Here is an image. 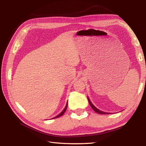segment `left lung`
Returning a JSON list of instances; mask_svg holds the SVG:
<instances>
[{"label":"left lung","instance_id":"1","mask_svg":"<svg viewBox=\"0 0 146 146\" xmlns=\"http://www.w3.org/2000/svg\"><path fill=\"white\" fill-rule=\"evenodd\" d=\"M88 102H89V104L90 105L91 107L92 108V109L94 110L95 111V112H97V113H98L99 114H109L110 113H107V112H105V111H101L100 110H98L97 108H96L94 106V105L92 104V102H90V99L88 98Z\"/></svg>","mask_w":146,"mask_h":146}]
</instances>
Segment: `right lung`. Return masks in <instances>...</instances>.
Masks as SVG:
<instances>
[{"instance_id": "add662e5", "label": "right lung", "mask_w": 146, "mask_h": 146, "mask_svg": "<svg viewBox=\"0 0 146 146\" xmlns=\"http://www.w3.org/2000/svg\"><path fill=\"white\" fill-rule=\"evenodd\" d=\"M67 106H68V102H67V104H66V107H65V108H64V110L61 111V112L60 113V114H58L57 116H56L55 117H54V118H52V119H56V118H58V117H61V116H62L64 114V113L65 112V111H66V108H67Z\"/></svg>"}]
</instances>
